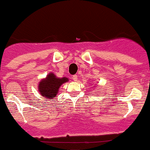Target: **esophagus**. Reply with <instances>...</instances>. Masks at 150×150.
Returning a JSON list of instances; mask_svg holds the SVG:
<instances>
[{
    "instance_id": "34e87169",
    "label": "esophagus",
    "mask_w": 150,
    "mask_h": 150,
    "mask_svg": "<svg viewBox=\"0 0 150 150\" xmlns=\"http://www.w3.org/2000/svg\"><path fill=\"white\" fill-rule=\"evenodd\" d=\"M72 79H73L74 81H76L78 80V75H73V76H72Z\"/></svg>"
}]
</instances>
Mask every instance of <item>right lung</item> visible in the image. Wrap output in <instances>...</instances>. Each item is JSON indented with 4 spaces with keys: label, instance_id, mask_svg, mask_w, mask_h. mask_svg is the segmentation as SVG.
<instances>
[{
    "label": "right lung",
    "instance_id": "right-lung-1",
    "mask_svg": "<svg viewBox=\"0 0 150 150\" xmlns=\"http://www.w3.org/2000/svg\"><path fill=\"white\" fill-rule=\"evenodd\" d=\"M67 81H69V79L66 77L61 78H57L56 75H54L53 72H52L39 83V91L45 98H55L57 94L58 93L60 86Z\"/></svg>",
    "mask_w": 150,
    "mask_h": 150
}]
</instances>
